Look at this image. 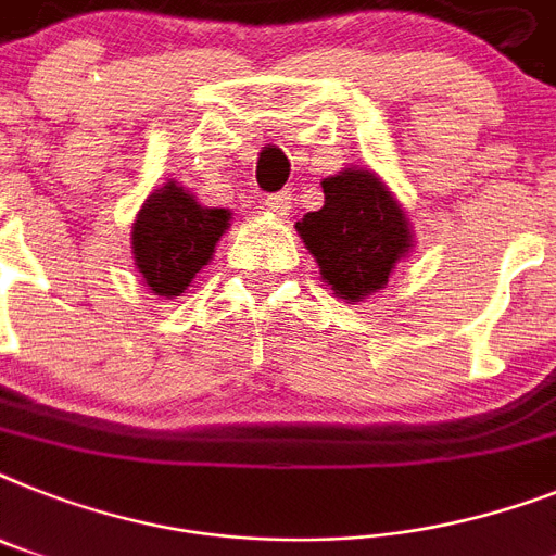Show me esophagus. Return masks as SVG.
I'll return each mask as SVG.
<instances>
[{
  "label": "esophagus",
  "mask_w": 556,
  "mask_h": 556,
  "mask_svg": "<svg viewBox=\"0 0 556 556\" xmlns=\"http://www.w3.org/2000/svg\"><path fill=\"white\" fill-rule=\"evenodd\" d=\"M291 191H277L265 197V211H270L274 216H286L291 211Z\"/></svg>",
  "instance_id": "34e87169"
}]
</instances>
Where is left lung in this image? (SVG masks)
I'll return each mask as SVG.
<instances>
[{
	"instance_id": "1",
	"label": "left lung",
	"mask_w": 556,
	"mask_h": 556,
	"mask_svg": "<svg viewBox=\"0 0 556 556\" xmlns=\"http://www.w3.org/2000/svg\"><path fill=\"white\" fill-rule=\"evenodd\" d=\"M323 193L325 205L302 216L296 231L331 291L354 305L386 288L410 251L408 216L374 170H340L323 179Z\"/></svg>"
}]
</instances>
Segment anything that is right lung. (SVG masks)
<instances>
[{
  "mask_svg": "<svg viewBox=\"0 0 556 556\" xmlns=\"http://www.w3.org/2000/svg\"><path fill=\"white\" fill-rule=\"evenodd\" d=\"M231 225V211L205 207L176 182H165L139 207L134 265L151 293L174 300L188 291Z\"/></svg>",
  "mask_w": 556,
  "mask_h": 556,
  "instance_id": "right-lung-1",
  "label": "right lung"
}]
</instances>
